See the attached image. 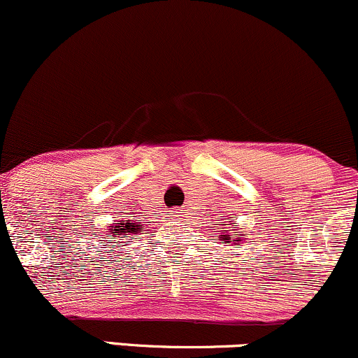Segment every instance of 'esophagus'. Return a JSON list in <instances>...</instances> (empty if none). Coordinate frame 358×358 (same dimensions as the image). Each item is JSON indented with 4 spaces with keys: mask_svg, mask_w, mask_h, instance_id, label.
Instances as JSON below:
<instances>
[{
    "mask_svg": "<svg viewBox=\"0 0 358 358\" xmlns=\"http://www.w3.org/2000/svg\"><path fill=\"white\" fill-rule=\"evenodd\" d=\"M174 216H176V217H180V214H179V211H174Z\"/></svg>",
    "mask_w": 358,
    "mask_h": 358,
    "instance_id": "obj_1",
    "label": "esophagus"
}]
</instances>
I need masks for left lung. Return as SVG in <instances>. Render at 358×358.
<instances>
[{
	"instance_id": "1",
	"label": "left lung",
	"mask_w": 358,
	"mask_h": 358,
	"mask_svg": "<svg viewBox=\"0 0 358 358\" xmlns=\"http://www.w3.org/2000/svg\"><path fill=\"white\" fill-rule=\"evenodd\" d=\"M228 236H226V234H222V241H224V243H228Z\"/></svg>"
}]
</instances>
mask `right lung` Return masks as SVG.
<instances>
[{
  "label": "right lung",
  "mask_w": 358,
  "mask_h": 358,
  "mask_svg": "<svg viewBox=\"0 0 358 358\" xmlns=\"http://www.w3.org/2000/svg\"><path fill=\"white\" fill-rule=\"evenodd\" d=\"M138 231L141 233L142 228L137 224V222H113L110 226V234L117 233L122 234V238H129L127 234H136Z\"/></svg>",
  "instance_id": "obj_1"
}]
</instances>
